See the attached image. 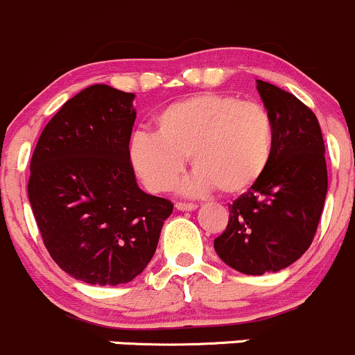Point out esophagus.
I'll return each instance as SVG.
<instances>
[{
    "label": "esophagus",
    "mask_w": 355,
    "mask_h": 355,
    "mask_svg": "<svg viewBox=\"0 0 355 355\" xmlns=\"http://www.w3.org/2000/svg\"><path fill=\"white\" fill-rule=\"evenodd\" d=\"M175 207H177L178 211H194L196 207H198V204H194V202H177L175 204Z\"/></svg>",
    "instance_id": "1"
}]
</instances>
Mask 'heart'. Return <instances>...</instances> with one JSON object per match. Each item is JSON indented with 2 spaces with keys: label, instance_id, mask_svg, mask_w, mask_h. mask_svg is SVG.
Here are the masks:
<instances>
[{
  "label": "heart",
  "instance_id": "heart-1",
  "mask_svg": "<svg viewBox=\"0 0 355 355\" xmlns=\"http://www.w3.org/2000/svg\"><path fill=\"white\" fill-rule=\"evenodd\" d=\"M273 148V118L261 103L202 92L161 110L155 134H134L128 155L135 173L153 192L170 191L189 156L196 171L185 192L216 187L221 194L235 196L259 180Z\"/></svg>",
  "mask_w": 355,
  "mask_h": 355
}]
</instances>
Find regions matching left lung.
I'll use <instances>...</instances> for the list:
<instances>
[{"instance_id": "left-lung-1", "label": "left lung", "mask_w": 355, "mask_h": 355, "mask_svg": "<svg viewBox=\"0 0 355 355\" xmlns=\"http://www.w3.org/2000/svg\"><path fill=\"white\" fill-rule=\"evenodd\" d=\"M257 91L275 125L266 170L249 192L228 206V225L214 250L245 275L280 271L313 242L328 191L320 121L300 99L270 82Z\"/></svg>"}]
</instances>
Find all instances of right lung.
I'll list each match as a JSON object with an SVG mask.
<instances>
[{"label":"right lung","mask_w":355,"mask_h":355,"mask_svg":"<svg viewBox=\"0 0 355 355\" xmlns=\"http://www.w3.org/2000/svg\"><path fill=\"white\" fill-rule=\"evenodd\" d=\"M132 101L105 84L84 89L49 120L31 159L27 192L42 242L63 271L91 285L142 273L173 211L135 182Z\"/></svg>","instance_id":"right-lung-1"}]
</instances>
